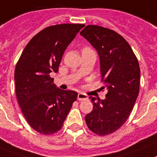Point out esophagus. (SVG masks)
I'll list each match as a JSON object with an SVG mask.
<instances>
[{
    "label": "esophagus",
    "mask_w": 157,
    "mask_h": 157,
    "mask_svg": "<svg viewBox=\"0 0 157 157\" xmlns=\"http://www.w3.org/2000/svg\"><path fill=\"white\" fill-rule=\"evenodd\" d=\"M88 99V96L87 95H86L85 94H83V93H78V100H86V99Z\"/></svg>",
    "instance_id": "esophagus-1"
}]
</instances>
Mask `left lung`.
Listing matches in <instances>:
<instances>
[{
    "instance_id": "8db88e82",
    "label": "left lung",
    "mask_w": 157,
    "mask_h": 157,
    "mask_svg": "<svg viewBox=\"0 0 157 157\" xmlns=\"http://www.w3.org/2000/svg\"><path fill=\"white\" fill-rule=\"evenodd\" d=\"M80 35L99 54L101 78L107 90L105 99L91 97L93 110L85 120L95 134L109 135L126 122L132 111L139 94V63L129 44L115 31L87 25Z\"/></svg>"
}]
</instances>
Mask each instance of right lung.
Returning a JSON list of instances; mask_svg holds the SVG:
<instances>
[{
	"label": "right lung",
	"instance_id": "add662e5",
	"mask_svg": "<svg viewBox=\"0 0 157 157\" xmlns=\"http://www.w3.org/2000/svg\"><path fill=\"white\" fill-rule=\"evenodd\" d=\"M82 24L49 26L36 34L23 50L14 73L19 106L37 132L51 135L63 127L78 93L61 90L50 73L58 71L65 50Z\"/></svg>",
	"mask_w": 157,
	"mask_h": 157
}]
</instances>
